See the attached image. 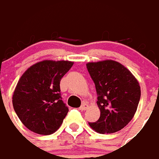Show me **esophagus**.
Here are the masks:
<instances>
[{"instance_id": "34e87169", "label": "esophagus", "mask_w": 159, "mask_h": 159, "mask_svg": "<svg viewBox=\"0 0 159 159\" xmlns=\"http://www.w3.org/2000/svg\"><path fill=\"white\" fill-rule=\"evenodd\" d=\"M87 108H88V104L86 103H83L81 104V106L80 107V110H81V111H83V110H86Z\"/></svg>"}]
</instances>
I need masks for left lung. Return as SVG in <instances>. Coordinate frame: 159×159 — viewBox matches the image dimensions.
<instances>
[{"instance_id": "8db88e82", "label": "left lung", "mask_w": 159, "mask_h": 159, "mask_svg": "<svg viewBox=\"0 0 159 159\" xmlns=\"http://www.w3.org/2000/svg\"><path fill=\"white\" fill-rule=\"evenodd\" d=\"M86 67L98 93L100 117L90 127L99 134L120 131L135 114L140 86L137 79L122 64L113 60L88 62Z\"/></svg>"}]
</instances>
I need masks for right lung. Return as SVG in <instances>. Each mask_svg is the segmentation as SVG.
<instances>
[{
  "label": "right lung",
  "mask_w": 159,
  "mask_h": 159,
  "mask_svg": "<svg viewBox=\"0 0 159 159\" xmlns=\"http://www.w3.org/2000/svg\"><path fill=\"white\" fill-rule=\"evenodd\" d=\"M73 65L69 61L44 60L22 74L13 92V105L29 130L49 135L62 124L68 108L61 100L60 81Z\"/></svg>",
  "instance_id": "1"
}]
</instances>
